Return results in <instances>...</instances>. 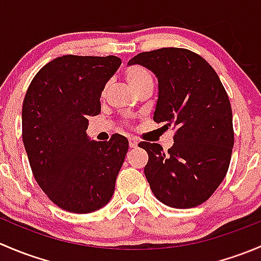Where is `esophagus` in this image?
<instances>
[{"label": "esophagus", "mask_w": 261, "mask_h": 261, "mask_svg": "<svg viewBox=\"0 0 261 261\" xmlns=\"http://www.w3.org/2000/svg\"><path fill=\"white\" fill-rule=\"evenodd\" d=\"M138 144H139V141L136 140V139H134V138L128 139V145H130V147H136L138 146Z\"/></svg>", "instance_id": "obj_1"}]
</instances>
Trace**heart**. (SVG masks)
<instances>
[{"label": "heart", "mask_w": 261, "mask_h": 261, "mask_svg": "<svg viewBox=\"0 0 261 261\" xmlns=\"http://www.w3.org/2000/svg\"><path fill=\"white\" fill-rule=\"evenodd\" d=\"M123 77L128 86L134 89V92L138 91L144 84L152 83V77L149 70L138 64L127 65L123 72Z\"/></svg>", "instance_id": "obj_1"}]
</instances>
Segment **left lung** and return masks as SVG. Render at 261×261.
<instances>
[{
    "label": "left lung",
    "instance_id": "obj_1",
    "mask_svg": "<svg viewBox=\"0 0 261 261\" xmlns=\"http://www.w3.org/2000/svg\"><path fill=\"white\" fill-rule=\"evenodd\" d=\"M158 78L154 121L177 128L168 152L143 141L145 177L154 196L173 208L206 202L226 177L233 147L232 110L215 69L196 53L162 48L128 60Z\"/></svg>",
    "mask_w": 261,
    "mask_h": 261
}]
</instances>
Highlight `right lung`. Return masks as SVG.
Returning a JSON list of instances; mask_svg holds the SVG:
<instances>
[{
	"label": "right lung",
	"instance_id": "1",
	"mask_svg": "<svg viewBox=\"0 0 261 261\" xmlns=\"http://www.w3.org/2000/svg\"><path fill=\"white\" fill-rule=\"evenodd\" d=\"M120 58L63 55L44 65L22 103V141L44 193L58 207L91 213L106 206L128 150L122 135L89 140L88 116L101 112V93Z\"/></svg>",
	"mask_w": 261,
	"mask_h": 261
}]
</instances>
